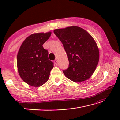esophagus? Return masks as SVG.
Masks as SVG:
<instances>
[{"mask_svg": "<svg viewBox=\"0 0 120 120\" xmlns=\"http://www.w3.org/2000/svg\"><path fill=\"white\" fill-rule=\"evenodd\" d=\"M54 64H55L56 65H57V64H58V61L57 59H56L54 60Z\"/></svg>", "mask_w": 120, "mask_h": 120, "instance_id": "esophagus-1", "label": "esophagus"}]
</instances>
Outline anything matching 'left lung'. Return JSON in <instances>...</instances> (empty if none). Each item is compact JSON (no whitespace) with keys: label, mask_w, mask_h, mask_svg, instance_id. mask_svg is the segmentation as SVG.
Here are the masks:
<instances>
[{"label":"left lung","mask_w":120,"mask_h":120,"mask_svg":"<svg viewBox=\"0 0 120 120\" xmlns=\"http://www.w3.org/2000/svg\"><path fill=\"white\" fill-rule=\"evenodd\" d=\"M54 33L62 42L69 60L63 72L75 82L88 79L95 71L99 61V50L94 38L78 26L56 29Z\"/></svg>","instance_id":"8db88e82"}]
</instances>
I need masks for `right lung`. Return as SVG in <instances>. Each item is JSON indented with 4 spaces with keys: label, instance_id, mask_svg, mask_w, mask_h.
<instances>
[{
    "label": "right lung",
    "instance_id": "add662e5",
    "mask_svg": "<svg viewBox=\"0 0 120 120\" xmlns=\"http://www.w3.org/2000/svg\"><path fill=\"white\" fill-rule=\"evenodd\" d=\"M51 34L48 32L30 35L18 52V71L22 79L31 86L39 87L45 83L53 68V62L49 59L48 51L43 47Z\"/></svg>",
    "mask_w": 120,
    "mask_h": 120
}]
</instances>
